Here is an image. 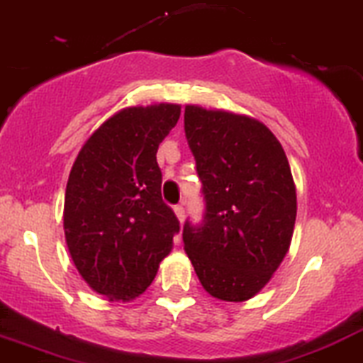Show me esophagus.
Instances as JSON below:
<instances>
[{
	"instance_id": "34e87169",
	"label": "esophagus",
	"mask_w": 363,
	"mask_h": 363,
	"mask_svg": "<svg viewBox=\"0 0 363 363\" xmlns=\"http://www.w3.org/2000/svg\"><path fill=\"white\" fill-rule=\"evenodd\" d=\"M174 212H175V215H177L179 222H184V218H186L184 206H182V205H175V206H174Z\"/></svg>"
}]
</instances>
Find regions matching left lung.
I'll return each mask as SVG.
<instances>
[{
	"label": "left lung",
	"instance_id": "obj_1",
	"mask_svg": "<svg viewBox=\"0 0 363 363\" xmlns=\"http://www.w3.org/2000/svg\"><path fill=\"white\" fill-rule=\"evenodd\" d=\"M184 130L205 213L182 241L201 286L245 301L270 281L291 245L296 189L284 150L258 121L188 105Z\"/></svg>",
	"mask_w": 363,
	"mask_h": 363
}]
</instances>
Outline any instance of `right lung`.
<instances>
[{
	"label": "right lung",
	"mask_w": 363,
	"mask_h": 363,
	"mask_svg": "<svg viewBox=\"0 0 363 363\" xmlns=\"http://www.w3.org/2000/svg\"><path fill=\"white\" fill-rule=\"evenodd\" d=\"M181 106H134L99 125L79 151L65 191L72 260L94 291L129 301L145 291L179 233L162 200L157 151Z\"/></svg>",
	"instance_id": "add662e5"
}]
</instances>
